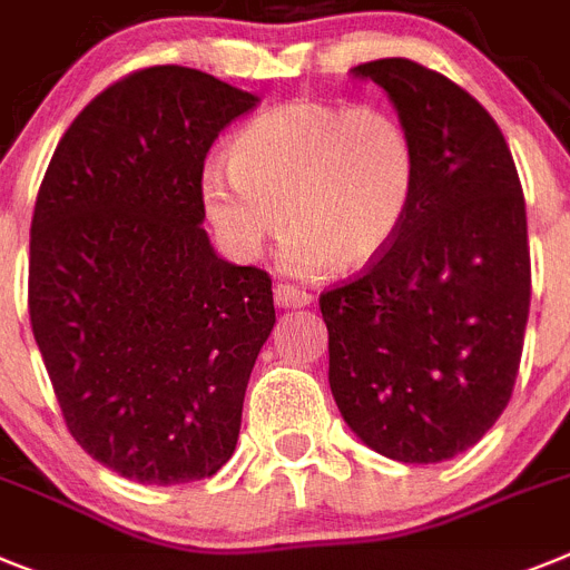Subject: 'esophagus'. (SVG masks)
Returning a JSON list of instances; mask_svg holds the SVG:
<instances>
[{"mask_svg":"<svg viewBox=\"0 0 570 570\" xmlns=\"http://www.w3.org/2000/svg\"><path fill=\"white\" fill-rule=\"evenodd\" d=\"M274 299L279 308H305V305H311L314 296H311L305 288L291 285V282H279V285L274 288Z\"/></svg>","mask_w":570,"mask_h":570,"instance_id":"1","label":"esophagus"}]
</instances>
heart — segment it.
I'll return each instance as SVG.
<instances>
[{"label":"heart","mask_w":570,"mask_h":570,"mask_svg":"<svg viewBox=\"0 0 570 570\" xmlns=\"http://www.w3.org/2000/svg\"><path fill=\"white\" fill-rule=\"evenodd\" d=\"M421 184L410 126L381 106L296 100L262 111L230 140V164L202 173V204L222 245L242 262L294 227L291 274L363 267L403 230Z\"/></svg>","instance_id":"1"}]
</instances>
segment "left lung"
<instances>
[{
	"label": "left lung",
	"mask_w": 570,
	"mask_h": 570,
	"mask_svg": "<svg viewBox=\"0 0 570 570\" xmlns=\"http://www.w3.org/2000/svg\"><path fill=\"white\" fill-rule=\"evenodd\" d=\"M415 135L421 184L381 259L320 294L332 395L363 444L406 464L470 450L517 386L530 311L524 193L502 129L421 62L352 68Z\"/></svg>",
	"instance_id": "left-lung-1"
}]
</instances>
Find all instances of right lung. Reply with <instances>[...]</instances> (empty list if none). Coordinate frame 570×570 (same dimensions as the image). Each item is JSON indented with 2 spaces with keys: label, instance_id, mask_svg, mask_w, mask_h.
<instances>
[{
  "label": "right lung",
  "instance_id": "obj_1",
  "mask_svg": "<svg viewBox=\"0 0 570 570\" xmlns=\"http://www.w3.org/2000/svg\"><path fill=\"white\" fill-rule=\"evenodd\" d=\"M256 97L149 66L91 100L37 193L28 314L68 432L140 484L218 473L276 323L271 274L218 259L202 173Z\"/></svg>",
  "mask_w": 570,
  "mask_h": 570
}]
</instances>
